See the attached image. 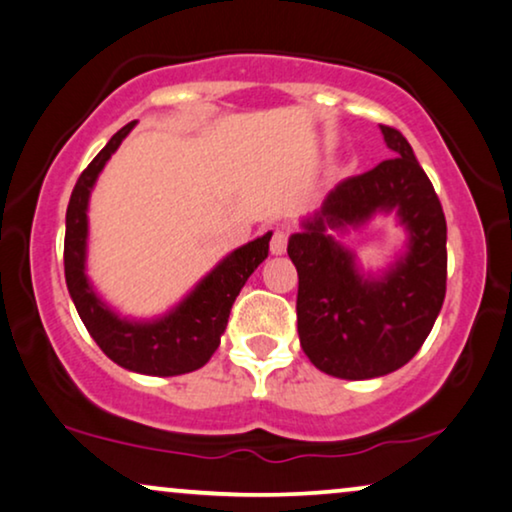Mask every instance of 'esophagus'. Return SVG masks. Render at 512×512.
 Returning a JSON list of instances; mask_svg holds the SVG:
<instances>
[{"label":"esophagus","instance_id":"esophagus-1","mask_svg":"<svg viewBox=\"0 0 512 512\" xmlns=\"http://www.w3.org/2000/svg\"><path fill=\"white\" fill-rule=\"evenodd\" d=\"M285 248H288V231L278 227L271 231V252H274V255H283Z\"/></svg>","mask_w":512,"mask_h":512}]
</instances>
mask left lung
<instances>
[{
    "label": "left lung",
    "mask_w": 512,
    "mask_h": 512,
    "mask_svg": "<svg viewBox=\"0 0 512 512\" xmlns=\"http://www.w3.org/2000/svg\"><path fill=\"white\" fill-rule=\"evenodd\" d=\"M381 133L393 159L339 182L288 243L299 276V342L320 372L339 379L384 377L410 363L445 302L447 222L440 199L405 135L384 124ZM393 207L411 229V252L381 282H367L331 234Z\"/></svg>",
    "instance_id": "8db88e82"
}]
</instances>
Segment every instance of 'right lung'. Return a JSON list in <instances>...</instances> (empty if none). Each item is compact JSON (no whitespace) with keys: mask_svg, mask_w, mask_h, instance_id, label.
I'll return each mask as SVG.
<instances>
[{"mask_svg":"<svg viewBox=\"0 0 512 512\" xmlns=\"http://www.w3.org/2000/svg\"><path fill=\"white\" fill-rule=\"evenodd\" d=\"M133 126L135 121L112 135V140L88 163L72 189L65 217V281L88 335L95 339V344L109 360L131 372L175 377V374L199 370L217 351L220 335L227 327L231 304H234L252 271L267 260L271 234L257 238V241L243 245L229 257H224L196 285L192 295L166 318L154 320V323H128V320L114 316L95 297L84 274L88 231L86 208L95 177L109 156L117 152L121 140L131 133Z\"/></svg>","mask_w":512,"mask_h":512,"instance_id":"1","label":"right lung"}]
</instances>
